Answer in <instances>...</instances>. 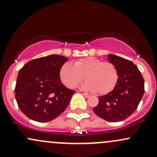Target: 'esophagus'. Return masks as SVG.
Wrapping results in <instances>:
<instances>
[{"instance_id":"34e87169","label":"esophagus","mask_w":157,"mask_h":157,"mask_svg":"<svg viewBox=\"0 0 157 157\" xmlns=\"http://www.w3.org/2000/svg\"><path fill=\"white\" fill-rule=\"evenodd\" d=\"M82 94L85 97V98H90V94H89L88 93H86V92H83Z\"/></svg>"}]
</instances>
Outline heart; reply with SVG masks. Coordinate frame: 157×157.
Listing matches in <instances>:
<instances>
[{"instance_id":"heart-1","label":"heart","mask_w":157,"mask_h":157,"mask_svg":"<svg viewBox=\"0 0 157 157\" xmlns=\"http://www.w3.org/2000/svg\"><path fill=\"white\" fill-rule=\"evenodd\" d=\"M84 75L86 81L82 87L100 94L111 92L119 78L118 71L113 63L92 57L79 59L73 65L65 63L59 70L62 82L69 88L75 87Z\"/></svg>"}]
</instances>
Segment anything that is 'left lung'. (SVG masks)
<instances>
[{"mask_svg": "<svg viewBox=\"0 0 157 157\" xmlns=\"http://www.w3.org/2000/svg\"><path fill=\"white\" fill-rule=\"evenodd\" d=\"M108 58L117 67L119 78L111 92L99 97L93 111L105 121L118 122L128 118L137 109L144 94V79L131 61L113 55H108Z\"/></svg>", "mask_w": 157, "mask_h": 157, "instance_id": "8db88e82", "label": "left lung"}]
</instances>
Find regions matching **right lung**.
<instances>
[{
    "label": "right lung",
    "mask_w": 157,
    "mask_h": 157,
    "mask_svg": "<svg viewBox=\"0 0 157 157\" xmlns=\"http://www.w3.org/2000/svg\"><path fill=\"white\" fill-rule=\"evenodd\" d=\"M67 58L53 55L29 61L19 70L15 98L21 111L38 122L55 119L65 111L75 91L61 83L59 70Z\"/></svg>",
    "instance_id": "obj_1"
}]
</instances>
